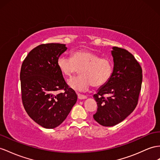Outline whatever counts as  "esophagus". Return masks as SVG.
I'll return each mask as SVG.
<instances>
[{"label":"esophagus","instance_id":"1","mask_svg":"<svg viewBox=\"0 0 160 160\" xmlns=\"http://www.w3.org/2000/svg\"><path fill=\"white\" fill-rule=\"evenodd\" d=\"M78 98L79 99H87V96H85L84 95H81V94H78Z\"/></svg>","mask_w":160,"mask_h":160}]
</instances>
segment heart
<instances>
[{"mask_svg": "<svg viewBox=\"0 0 160 160\" xmlns=\"http://www.w3.org/2000/svg\"><path fill=\"white\" fill-rule=\"evenodd\" d=\"M57 66L63 74L71 78L80 69V76L69 80L68 84L77 91H86L91 85L99 88L111 78L113 70L112 61L101 58L95 52L88 50H78L71 53V58L61 56Z\"/></svg>", "mask_w": 160, "mask_h": 160, "instance_id": "obj_1", "label": "heart"}]
</instances>
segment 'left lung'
Listing matches in <instances>:
<instances>
[{
    "label": "left lung",
    "instance_id": "8db88e82",
    "mask_svg": "<svg viewBox=\"0 0 160 160\" xmlns=\"http://www.w3.org/2000/svg\"><path fill=\"white\" fill-rule=\"evenodd\" d=\"M112 54L114 63L112 76L93 96L98 107L93 118L103 126L119 124L134 111L142 80L141 65L130 52L114 47Z\"/></svg>",
    "mask_w": 160,
    "mask_h": 160
}]
</instances>
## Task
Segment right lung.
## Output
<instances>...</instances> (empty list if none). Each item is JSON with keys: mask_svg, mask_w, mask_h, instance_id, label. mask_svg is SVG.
<instances>
[{"mask_svg": "<svg viewBox=\"0 0 160 160\" xmlns=\"http://www.w3.org/2000/svg\"><path fill=\"white\" fill-rule=\"evenodd\" d=\"M67 50L64 44L38 45L23 60L21 72L22 103L32 120L45 128L59 126L77 101V95L65 81L57 59ZM63 90V92H56Z\"/></svg>", "mask_w": 160, "mask_h": 160, "instance_id": "right-lung-1", "label": "right lung"}]
</instances>
